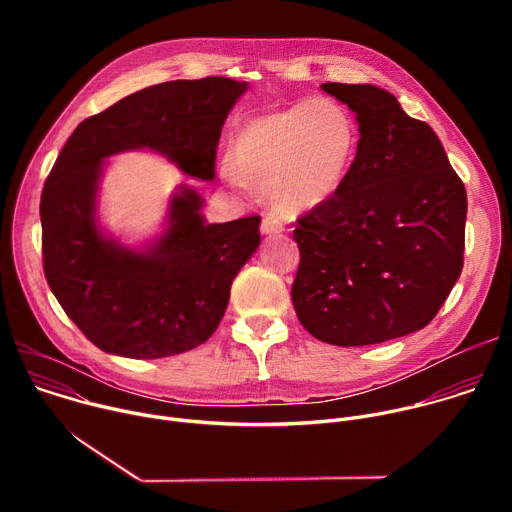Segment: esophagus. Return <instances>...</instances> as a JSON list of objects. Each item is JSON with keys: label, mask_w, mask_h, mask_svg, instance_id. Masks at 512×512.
I'll list each match as a JSON object with an SVG mask.
<instances>
[{"label": "esophagus", "mask_w": 512, "mask_h": 512, "mask_svg": "<svg viewBox=\"0 0 512 512\" xmlns=\"http://www.w3.org/2000/svg\"><path fill=\"white\" fill-rule=\"evenodd\" d=\"M285 229H283V225L279 223V218H275L273 214H269V216H265L263 218V223H261V233L263 235H281Z\"/></svg>", "instance_id": "34e87169"}]
</instances>
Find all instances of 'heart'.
<instances>
[{
	"label": "heart",
	"mask_w": 512,
	"mask_h": 512,
	"mask_svg": "<svg viewBox=\"0 0 512 512\" xmlns=\"http://www.w3.org/2000/svg\"><path fill=\"white\" fill-rule=\"evenodd\" d=\"M358 152V127L334 99L318 97L245 121L233 137L221 178L267 192L287 216L328 204L346 184Z\"/></svg>",
	"instance_id": "1"
}]
</instances>
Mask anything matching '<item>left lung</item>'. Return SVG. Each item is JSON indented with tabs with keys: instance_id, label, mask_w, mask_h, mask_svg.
<instances>
[{
	"instance_id": "1",
	"label": "left lung",
	"mask_w": 512,
	"mask_h": 512,
	"mask_svg": "<svg viewBox=\"0 0 512 512\" xmlns=\"http://www.w3.org/2000/svg\"><path fill=\"white\" fill-rule=\"evenodd\" d=\"M356 113L358 152L342 190L294 231L291 302L322 342L367 346L427 326L464 265L468 198L433 129L375 85L324 83Z\"/></svg>"
}]
</instances>
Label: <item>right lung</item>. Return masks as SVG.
Wrapping results in <instances>:
<instances>
[{"label": "right lung", "instance_id": "add662e5", "mask_svg": "<svg viewBox=\"0 0 512 512\" xmlns=\"http://www.w3.org/2000/svg\"><path fill=\"white\" fill-rule=\"evenodd\" d=\"M247 89L225 77L154 85L85 119L64 143L40 200L44 275L101 350L174 356L206 342L223 320L231 283L261 243L259 216L208 225L202 196L180 186L162 235L129 247L103 233L97 196L105 160L129 150L212 180L225 119Z\"/></svg>", "mask_w": 512, "mask_h": 512}]
</instances>
